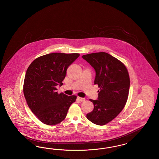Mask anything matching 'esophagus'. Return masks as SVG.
Segmentation results:
<instances>
[{
    "mask_svg": "<svg viewBox=\"0 0 159 159\" xmlns=\"http://www.w3.org/2000/svg\"><path fill=\"white\" fill-rule=\"evenodd\" d=\"M77 99L79 100V101H80V102H83V101H84L85 100V99L84 98H80V97H77Z\"/></svg>",
    "mask_w": 159,
    "mask_h": 159,
    "instance_id": "obj_1",
    "label": "esophagus"
}]
</instances>
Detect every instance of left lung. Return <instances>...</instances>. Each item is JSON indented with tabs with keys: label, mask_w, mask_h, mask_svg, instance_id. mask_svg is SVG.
<instances>
[{
	"label": "left lung",
	"mask_w": 159,
	"mask_h": 159,
	"mask_svg": "<svg viewBox=\"0 0 159 159\" xmlns=\"http://www.w3.org/2000/svg\"><path fill=\"white\" fill-rule=\"evenodd\" d=\"M82 57L94 69V84L100 88L98 100L90 99L94 109L86 117L94 124L103 126L114 119L126 104L130 88L129 73L121 61L106 52Z\"/></svg>",
	"instance_id": "left-lung-1"
}]
</instances>
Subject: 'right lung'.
Returning a JSON list of instances; mask_svg holds the SVG:
<instances>
[{"instance_id": "1", "label": "right lung", "mask_w": 159, "mask_h": 159, "mask_svg": "<svg viewBox=\"0 0 159 159\" xmlns=\"http://www.w3.org/2000/svg\"><path fill=\"white\" fill-rule=\"evenodd\" d=\"M79 53H53L39 57L29 65L23 84V93L29 107L39 120L48 125L63 120L75 95L57 93L56 86L63 85L69 66Z\"/></svg>"}]
</instances>
